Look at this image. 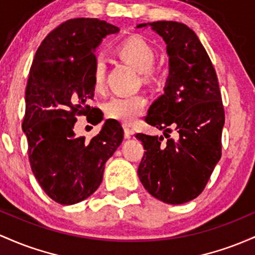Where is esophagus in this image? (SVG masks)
Instances as JSON below:
<instances>
[{
	"mask_svg": "<svg viewBox=\"0 0 255 255\" xmlns=\"http://www.w3.org/2000/svg\"><path fill=\"white\" fill-rule=\"evenodd\" d=\"M132 135H133L132 128H131L130 127H124V137H125V138H127V139L131 138Z\"/></svg>",
	"mask_w": 255,
	"mask_h": 255,
	"instance_id": "obj_1",
	"label": "esophagus"
}]
</instances>
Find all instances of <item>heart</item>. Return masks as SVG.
Returning <instances> with one entry per match:
<instances>
[{"mask_svg": "<svg viewBox=\"0 0 255 255\" xmlns=\"http://www.w3.org/2000/svg\"><path fill=\"white\" fill-rule=\"evenodd\" d=\"M118 53L123 59L141 71L145 79L151 78V70L156 62V53L150 44L141 38H128L118 45ZM107 61L101 54L94 59L91 79L96 91H102L106 85ZM145 99L142 95H117L106 104V113L112 119L132 124L142 116L145 108Z\"/></svg>", "mask_w": 255, "mask_h": 255, "instance_id": "b5f03b06", "label": "heart"}]
</instances>
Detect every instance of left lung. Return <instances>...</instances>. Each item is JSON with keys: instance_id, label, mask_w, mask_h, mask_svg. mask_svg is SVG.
I'll return each instance as SVG.
<instances>
[{"instance_id": "8db88e82", "label": "left lung", "mask_w": 255, "mask_h": 255, "mask_svg": "<svg viewBox=\"0 0 255 255\" xmlns=\"http://www.w3.org/2000/svg\"><path fill=\"white\" fill-rule=\"evenodd\" d=\"M149 26L166 43L168 77L164 94L150 105L145 122L163 136L137 133L144 147L138 178L160 201L181 205L205 189L222 156L225 116L218 78L196 33L182 22L155 21ZM174 128L176 137L168 133Z\"/></svg>"}]
</instances>
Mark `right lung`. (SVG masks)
Returning a JSON list of instances; mask_svg holds the SVG:
<instances>
[{
    "mask_svg": "<svg viewBox=\"0 0 255 255\" xmlns=\"http://www.w3.org/2000/svg\"><path fill=\"white\" fill-rule=\"evenodd\" d=\"M120 28L105 20L77 18L60 25L36 51L25 91L22 131L37 182L50 199L74 205L95 193L104 178L105 164L122 144L124 131L107 119L87 141L74 133L76 116L93 124L104 113L88 105L95 88L91 68L96 48Z\"/></svg>",
    "mask_w": 255,
    "mask_h": 255,
    "instance_id": "obj_1",
    "label": "right lung"
}]
</instances>
